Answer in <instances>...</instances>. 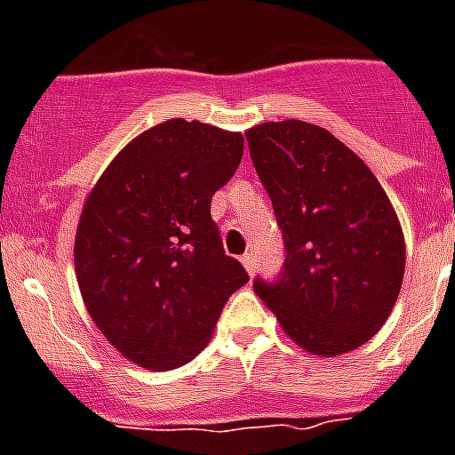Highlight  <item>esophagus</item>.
Returning <instances> with one entry per match:
<instances>
[{
  "mask_svg": "<svg viewBox=\"0 0 455 455\" xmlns=\"http://www.w3.org/2000/svg\"><path fill=\"white\" fill-rule=\"evenodd\" d=\"M242 265L246 267V272L253 276V274H255V255L253 253H243L242 255Z\"/></svg>",
  "mask_w": 455,
  "mask_h": 455,
  "instance_id": "obj_1",
  "label": "esophagus"
}]
</instances>
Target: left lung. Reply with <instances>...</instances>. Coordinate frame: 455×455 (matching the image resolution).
Wrapping results in <instances>:
<instances>
[{
	"mask_svg": "<svg viewBox=\"0 0 455 455\" xmlns=\"http://www.w3.org/2000/svg\"><path fill=\"white\" fill-rule=\"evenodd\" d=\"M251 160L286 242L276 283L255 281L298 347L335 358L377 335L404 276V235L388 195L358 156L304 120L246 130Z\"/></svg>",
	"mask_w": 455,
	"mask_h": 455,
	"instance_id": "1",
	"label": "left lung"
}]
</instances>
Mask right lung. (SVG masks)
I'll list each match as a JSON object with an SVG mask.
<instances>
[{
  "instance_id": "add662e5",
  "label": "right lung",
  "mask_w": 455,
  "mask_h": 455,
  "mask_svg": "<svg viewBox=\"0 0 455 455\" xmlns=\"http://www.w3.org/2000/svg\"><path fill=\"white\" fill-rule=\"evenodd\" d=\"M242 156V132L164 120L134 137L85 197L74 239L81 298L134 365L164 371L190 363L249 281L212 220L213 193Z\"/></svg>"
}]
</instances>
